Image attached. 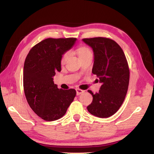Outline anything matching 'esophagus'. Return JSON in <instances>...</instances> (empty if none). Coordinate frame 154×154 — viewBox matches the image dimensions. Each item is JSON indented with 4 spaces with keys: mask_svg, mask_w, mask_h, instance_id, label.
<instances>
[{
    "mask_svg": "<svg viewBox=\"0 0 154 154\" xmlns=\"http://www.w3.org/2000/svg\"><path fill=\"white\" fill-rule=\"evenodd\" d=\"M76 91H77V95H79V94H83L85 93V91L81 89H76Z\"/></svg>",
    "mask_w": 154,
    "mask_h": 154,
    "instance_id": "obj_1",
    "label": "esophagus"
}]
</instances>
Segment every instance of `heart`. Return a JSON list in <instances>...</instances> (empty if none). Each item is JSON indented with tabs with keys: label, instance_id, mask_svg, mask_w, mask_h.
I'll use <instances>...</instances> for the list:
<instances>
[{
	"label": "heart",
	"instance_id": "1",
	"mask_svg": "<svg viewBox=\"0 0 154 154\" xmlns=\"http://www.w3.org/2000/svg\"><path fill=\"white\" fill-rule=\"evenodd\" d=\"M77 52L79 57L85 56V55H86L87 54H91V51L90 49L86 46H81L79 48H78L77 50ZM69 55H70V51H65V53L62 55V56L61 57V61H60L61 63L64 64L65 63V61L67 60L69 57Z\"/></svg>",
	"mask_w": 154,
	"mask_h": 154
}]
</instances>
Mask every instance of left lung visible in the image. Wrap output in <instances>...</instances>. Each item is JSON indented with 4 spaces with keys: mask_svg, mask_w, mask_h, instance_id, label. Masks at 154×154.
Here are the masks:
<instances>
[{
    "mask_svg": "<svg viewBox=\"0 0 154 154\" xmlns=\"http://www.w3.org/2000/svg\"><path fill=\"white\" fill-rule=\"evenodd\" d=\"M83 41L93 48L94 64L92 73L102 83L99 92L93 94V101L87 110L93 115L108 118L122 106L127 93L130 69L122 49L112 39L96 37Z\"/></svg>",
    "mask_w": 154,
    "mask_h": 154,
    "instance_id": "obj_1",
    "label": "left lung"
}]
</instances>
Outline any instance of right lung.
<instances>
[{
  "mask_svg": "<svg viewBox=\"0 0 154 154\" xmlns=\"http://www.w3.org/2000/svg\"><path fill=\"white\" fill-rule=\"evenodd\" d=\"M77 39L47 38L35 45L26 58L23 86L32 110L45 121L61 119L76 96L74 89L64 90L54 84L53 76L61 71V57Z\"/></svg>",
  "mask_w": 154,
  "mask_h": 154,
  "instance_id": "1",
  "label": "right lung"
}]
</instances>
